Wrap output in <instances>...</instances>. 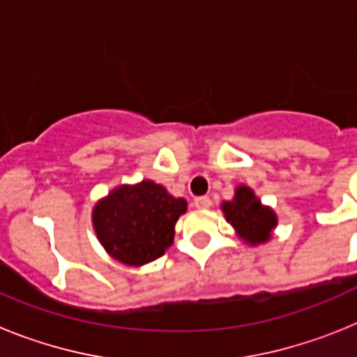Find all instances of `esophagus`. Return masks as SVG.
I'll list each match as a JSON object with an SVG mask.
<instances>
[{"mask_svg": "<svg viewBox=\"0 0 357 357\" xmlns=\"http://www.w3.org/2000/svg\"><path fill=\"white\" fill-rule=\"evenodd\" d=\"M211 204H213V202H211L209 197L195 198V207H197V209H209Z\"/></svg>", "mask_w": 357, "mask_h": 357, "instance_id": "34e87169", "label": "esophagus"}]
</instances>
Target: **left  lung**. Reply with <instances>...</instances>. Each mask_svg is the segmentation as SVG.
Returning a JSON list of instances; mask_svg holds the SVG:
<instances>
[{"label":"left lung","mask_w":357,"mask_h":357,"mask_svg":"<svg viewBox=\"0 0 357 357\" xmlns=\"http://www.w3.org/2000/svg\"><path fill=\"white\" fill-rule=\"evenodd\" d=\"M222 211L227 222L248 245L266 243L277 227V214L273 209L263 206L248 185H238L234 198L223 202Z\"/></svg>","instance_id":"1"}]
</instances>
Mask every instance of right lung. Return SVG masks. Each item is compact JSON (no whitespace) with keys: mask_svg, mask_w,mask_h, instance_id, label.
Here are the masks:
<instances>
[{"mask_svg":"<svg viewBox=\"0 0 357 357\" xmlns=\"http://www.w3.org/2000/svg\"><path fill=\"white\" fill-rule=\"evenodd\" d=\"M188 209L153 181L119 185L93 209L98 239L112 259L127 266H143L172 247L175 223Z\"/></svg>","mask_w":357,"mask_h":357,"instance_id":"right-lung-1","label":"right lung"}]
</instances>
